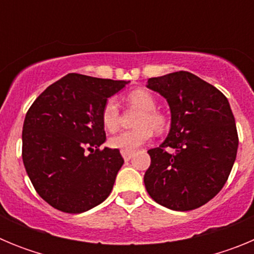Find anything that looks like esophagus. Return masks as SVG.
I'll list each match as a JSON object with an SVG mask.
<instances>
[{
    "label": "esophagus",
    "mask_w": 254,
    "mask_h": 254,
    "mask_svg": "<svg viewBox=\"0 0 254 254\" xmlns=\"http://www.w3.org/2000/svg\"><path fill=\"white\" fill-rule=\"evenodd\" d=\"M121 154H122V156L125 160H129V159H131L132 156L134 155L132 151H121Z\"/></svg>",
    "instance_id": "34e87169"
}]
</instances>
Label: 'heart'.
<instances>
[{"label": "heart", "mask_w": 254, "mask_h": 254, "mask_svg": "<svg viewBox=\"0 0 254 254\" xmlns=\"http://www.w3.org/2000/svg\"><path fill=\"white\" fill-rule=\"evenodd\" d=\"M127 102L132 107L138 108L142 114L138 117L136 126L137 128L123 131L109 138V145L121 151H134L151 138L152 131L160 133L167 127V120L161 113L156 112V100L145 89H136L127 95ZM120 107L114 98L105 102L102 111L103 126L108 131H116L120 126Z\"/></svg>", "instance_id": "b5f03b06"}]
</instances>
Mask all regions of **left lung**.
<instances>
[{
	"mask_svg": "<svg viewBox=\"0 0 254 254\" xmlns=\"http://www.w3.org/2000/svg\"><path fill=\"white\" fill-rule=\"evenodd\" d=\"M146 86L167 99L172 116L167 138L147 151V193L170 210H194L219 193L234 165L238 133L230 104L187 71L151 77Z\"/></svg>",
	"mask_w": 254,
	"mask_h": 254,
	"instance_id": "obj_1",
	"label": "left lung"
}]
</instances>
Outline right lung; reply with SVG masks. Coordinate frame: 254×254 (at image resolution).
Instances as JSON below:
<instances>
[{"mask_svg":"<svg viewBox=\"0 0 254 254\" xmlns=\"http://www.w3.org/2000/svg\"><path fill=\"white\" fill-rule=\"evenodd\" d=\"M127 81L68 73L29 108L22 126V161L35 190L52 207L81 214L113 190L123 158L105 142L102 111Z\"/></svg>","mask_w":254,"mask_h":254,"instance_id":"right-lung-1","label":"right lung"}]
</instances>
